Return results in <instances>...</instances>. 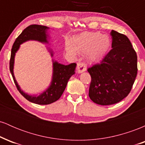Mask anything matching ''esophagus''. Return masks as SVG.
Listing matches in <instances>:
<instances>
[{"mask_svg": "<svg viewBox=\"0 0 145 145\" xmlns=\"http://www.w3.org/2000/svg\"><path fill=\"white\" fill-rule=\"evenodd\" d=\"M77 70L78 73H82L86 70V66L83 63L79 62L77 64Z\"/></svg>", "mask_w": 145, "mask_h": 145, "instance_id": "esophagus-1", "label": "esophagus"}]
</instances>
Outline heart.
Segmentation results:
<instances>
[{
    "label": "heart",
    "instance_id": "obj_1",
    "mask_svg": "<svg viewBox=\"0 0 145 145\" xmlns=\"http://www.w3.org/2000/svg\"><path fill=\"white\" fill-rule=\"evenodd\" d=\"M110 46L111 40L108 35L99 32H89L75 37L72 44L66 43L65 49L72 56H76L78 52L85 53L89 61L96 62L107 54Z\"/></svg>",
    "mask_w": 145,
    "mask_h": 145
}]
</instances>
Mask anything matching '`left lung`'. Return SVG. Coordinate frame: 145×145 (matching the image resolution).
Here are the masks:
<instances>
[{
    "mask_svg": "<svg viewBox=\"0 0 145 145\" xmlns=\"http://www.w3.org/2000/svg\"><path fill=\"white\" fill-rule=\"evenodd\" d=\"M112 48L102 61L88 69L91 75L89 95L95 104H116L131 91L137 75V55L125 35L112 31Z\"/></svg>",
    "mask_w": 145,
    "mask_h": 145,
    "instance_id": "left-lung-1",
    "label": "left lung"
}]
</instances>
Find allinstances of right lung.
<instances>
[{"label": "right lung", "mask_w": 145, "mask_h": 145, "mask_svg": "<svg viewBox=\"0 0 145 145\" xmlns=\"http://www.w3.org/2000/svg\"><path fill=\"white\" fill-rule=\"evenodd\" d=\"M48 29H49V28L47 26L37 24L30 25L27 28H26L22 32L21 34L18 37L14 45H13L9 63L10 72L12 75L15 84H16L19 92L27 100L34 103V104L39 105H47L52 104V103L57 101L61 97L63 93L64 92L65 89L69 78L75 74V69L76 67V63H71L67 65H65L59 63L56 61L52 60L53 70L52 81L50 86H48V88L46 91L41 93L39 95H30L24 93L20 89V86L18 85L14 74L16 53L19 50L20 45L27 41L33 40L37 41L39 42L43 43V44H49L48 39H50V37L48 33ZM47 48L50 52L51 56L52 57L53 54H54L53 51L50 48Z\"/></svg>", "instance_id": "add662e5"}]
</instances>
